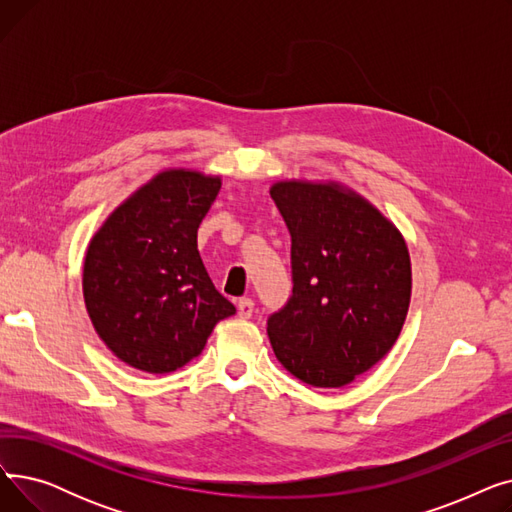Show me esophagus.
I'll return each instance as SVG.
<instances>
[{
    "label": "esophagus",
    "instance_id": "1",
    "mask_svg": "<svg viewBox=\"0 0 512 512\" xmlns=\"http://www.w3.org/2000/svg\"><path fill=\"white\" fill-rule=\"evenodd\" d=\"M253 301L251 299H240L238 301V305H236V315L240 317V319H249L251 315H253Z\"/></svg>",
    "mask_w": 512,
    "mask_h": 512
}]
</instances>
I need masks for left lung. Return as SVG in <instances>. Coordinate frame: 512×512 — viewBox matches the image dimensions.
<instances>
[{
  "mask_svg": "<svg viewBox=\"0 0 512 512\" xmlns=\"http://www.w3.org/2000/svg\"><path fill=\"white\" fill-rule=\"evenodd\" d=\"M292 236V297L267 319L276 359L315 388H342L388 355L411 305V255L386 215L338 180H278Z\"/></svg>",
  "mask_w": 512,
  "mask_h": 512,
  "instance_id": "obj_1",
  "label": "left lung"
}]
</instances>
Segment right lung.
<instances>
[{
  "instance_id": "obj_1",
  "label": "right lung",
  "mask_w": 512,
  "mask_h": 512,
  "mask_svg": "<svg viewBox=\"0 0 512 512\" xmlns=\"http://www.w3.org/2000/svg\"><path fill=\"white\" fill-rule=\"evenodd\" d=\"M222 176L166 168L132 191L97 228L85 253L91 324L124 365L170 373L199 357L234 305L215 290L197 230Z\"/></svg>"
}]
</instances>
